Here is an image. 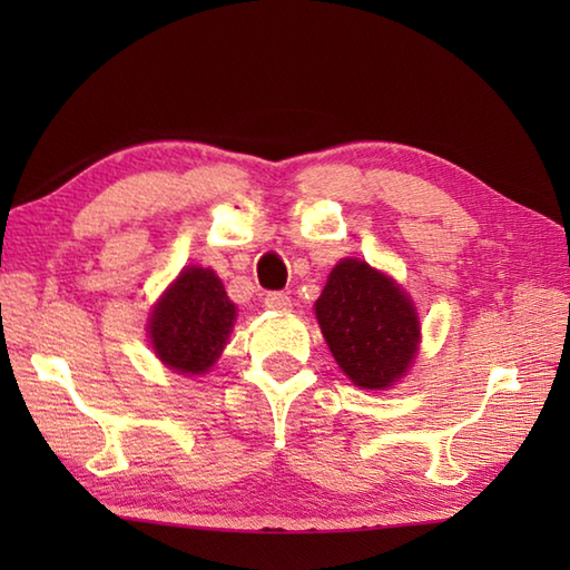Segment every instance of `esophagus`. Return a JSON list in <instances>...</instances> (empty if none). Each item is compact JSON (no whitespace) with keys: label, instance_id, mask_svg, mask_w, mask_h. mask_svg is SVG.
Segmentation results:
<instances>
[{"label":"esophagus","instance_id":"1","mask_svg":"<svg viewBox=\"0 0 570 570\" xmlns=\"http://www.w3.org/2000/svg\"><path fill=\"white\" fill-rule=\"evenodd\" d=\"M264 306L272 311H288L292 308V296H288L286 292H272V294H266Z\"/></svg>","mask_w":570,"mask_h":570}]
</instances>
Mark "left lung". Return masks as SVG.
I'll list each match as a JSON object with an SVG mask.
<instances>
[{"instance_id": "obj_1", "label": "left lung", "mask_w": 570, "mask_h": 570, "mask_svg": "<svg viewBox=\"0 0 570 570\" xmlns=\"http://www.w3.org/2000/svg\"><path fill=\"white\" fill-rule=\"evenodd\" d=\"M316 316L335 362L365 390L392 386L416 355L419 321L409 296L360 259L331 272Z\"/></svg>"}]
</instances>
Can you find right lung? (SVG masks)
<instances>
[{
  "label": "right lung",
  "mask_w": 570,
  "mask_h": 570,
  "mask_svg": "<svg viewBox=\"0 0 570 570\" xmlns=\"http://www.w3.org/2000/svg\"><path fill=\"white\" fill-rule=\"evenodd\" d=\"M235 323V304L210 269L188 266L156 304L149 335L156 355L176 372L200 374L220 357Z\"/></svg>",
  "instance_id": "right-lung-1"
}]
</instances>
